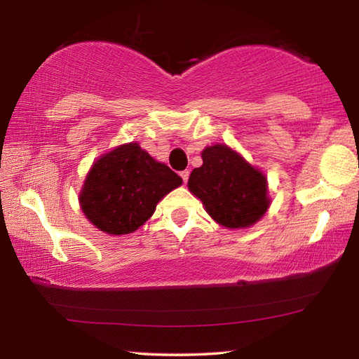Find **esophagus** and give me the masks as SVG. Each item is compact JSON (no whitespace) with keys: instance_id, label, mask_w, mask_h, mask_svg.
I'll return each instance as SVG.
<instances>
[{"instance_id":"esophagus-1","label":"esophagus","mask_w":359,"mask_h":359,"mask_svg":"<svg viewBox=\"0 0 359 359\" xmlns=\"http://www.w3.org/2000/svg\"><path fill=\"white\" fill-rule=\"evenodd\" d=\"M180 177H182V180H184L185 184H187V182H188V177H189V171H188V170L182 171V172H180Z\"/></svg>"}]
</instances>
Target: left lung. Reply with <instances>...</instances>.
Returning <instances> with one entry per match:
<instances>
[{"label":"left lung","mask_w":359,"mask_h":359,"mask_svg":"<svg viewBox=\"0 0 359 359\" xmlns=\"http://www.w3.org/2000/svg\"><path fill=\"white\" fill-rule=\"evenodd\" d=\"M203 165L194 168L188 188L208 215L226 228H245L261 219L270 201L266 179L225 144L203 149Z\"/></svg>","instance_id":"obj_1"}]
</instances>
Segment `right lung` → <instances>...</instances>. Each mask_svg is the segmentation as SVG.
<instances>
[{"label":"right lung","instance_id":"right-lung-1","mask_svg":"<svg viewBox=\"0 0 359 359\" xmlns=\"http://www.w3.org/2000/svg\"><path fill=\"white\" fill-rule=\"evenodd\" d=\"M182 179L156 162L137 143L121 144L90 168L80 194L83 212L108 234L135 231L152 216L156 205Z\"/></svg>","mask_w":359,"mask_h":359}]
</instances>
